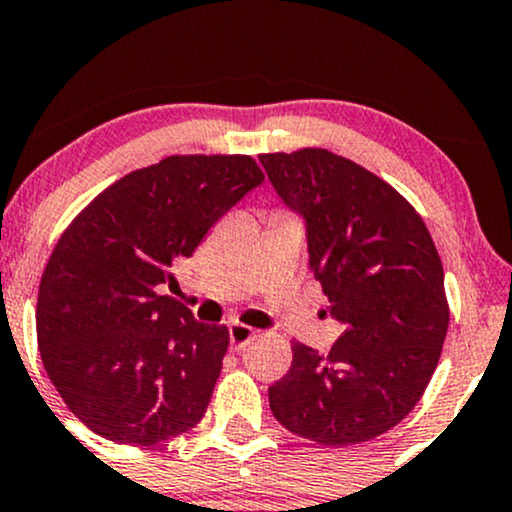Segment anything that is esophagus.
Masks as SVG:
<instances>
[{"instance_id": "1", "label": "esophagus", "mask_w": 512, "mask_h": 512, "mask_svg": "<svg viewBox=\"0 0 512 512\" xmlns=\"http://www.w3.org/2000/svg\"><path fill=\"white\" fill-rule=\"evenodd\" d=\"M252 336H255V331H252L250 326L238 324V322L229 324V341H231V348H233V350H240V348H243L245 343H248Z\"/></svg>"}]
</instances>
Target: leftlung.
Masks as SVG:
<instances>
[{
  "label": "left lung",
  "mask_w": 512,
  "mask_h": 512,
  "mask_svg": "<svg viewBox=\"0 0 512 512\" xmlns=\"http://www.w3.org/2000/svg\"><path fill=\"white\" fill-rule=\"evenodd\" d=\"M260 162L305 221L310 272L343 329L329 355L293 343L269 408L322 446L374 439L415 408L439 365L448 331L439 252L410 202L360 164L317 147Z\"/></svg>",
  "instance_id": "1"
}]
</instances>
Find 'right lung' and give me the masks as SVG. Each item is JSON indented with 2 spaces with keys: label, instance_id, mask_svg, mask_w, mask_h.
I'll use <instances>...</instances> for the list:
<instances>
[{
  "label": "right lung",
  "instance_id": "1",
  "mask_svg": "<svg viewBox=\"0 0 512 512\" xmlns=\"http://www.w3.org/2000/svg\"><path fill=\"white\" fill-rule=\"evenodd\" d=\"M264 181L245 155L166 157L90 202L59 238L38 293V346L85 427L152 446L205 415L229 329L159 295L171 269Z\"/></svg>",
  "mask_w": 512,
  "mask_h": 512
}]
</instances>
